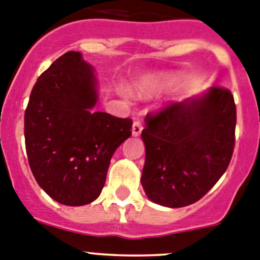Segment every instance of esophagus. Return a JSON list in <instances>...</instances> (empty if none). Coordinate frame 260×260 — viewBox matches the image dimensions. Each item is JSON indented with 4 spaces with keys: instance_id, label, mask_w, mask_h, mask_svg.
<instances>
[{
    "instance_id": "obj_1",
    "label": "esophagus",
    "mask_w": 260,
    "mask_h": 260,
    "mask_svg": "<svg viewBox=\"0 0 260 260\" xmlns=\"http://www.w3.org/2000/svg\"><path fill=\"white\" fill-rule=\"evenodd\" d=\"M142 132V124L140 121H133V125H132V135L133 136H140Z\"/></svg>"
}]
</instances>
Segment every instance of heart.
Returning a JSON list of instances; mask_svg holds the SVG:
<instances>
[{
    "instance_id": "1",
    "label": "heart",
    "mask_w": 260,
    "mask_h": 260,
    "mask_svg": "<svg viewBox=\"0 0 260 260\" xmlns=\"http://www.w3.org/2000/svg\"><path fill=\"white\" fill-rule=\"evenodd\" d=\"M166 84V76H145L135 84V92L147 94L162 89Z\"/></svg>"
}]
</instances>
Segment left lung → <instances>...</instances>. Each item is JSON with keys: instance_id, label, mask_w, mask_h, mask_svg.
I'll use <instances>...</instances> for the list:
<instances>
[{"instance_id": "obj_1", "label": "left lung", "mask_w": 260, "mask_h": 260, "mask_svg": "<svg viewBox=\"0 0 260 260\" xmlns=\"http://www.w3.org/2000/svg\"><path fill=\"white\" fill-rule=\"evenodd\" d=\"M235 129L233 95L217 86L146 116L141 184L147 198L171 209L201 200L228 168Z\"/></svg>"}]
</instances>
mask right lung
<instances>
[{"instance_id": "1", "label": "right lung", "mask_w": 260, "mask_h": 260, "mask_svg": "<svg viewBox=\"0 0 260 260\" xmlns=\"http://www.w3.org/2000/svg\"><path fill=\"white\" fill-rule=\"evenodd\" d=\"M98 81L79 51L51 63L24 114L28 163L37 184L66 206L97 200L111 156L132 135V120L94 111Z\"/></svg>"}]
</instances>
